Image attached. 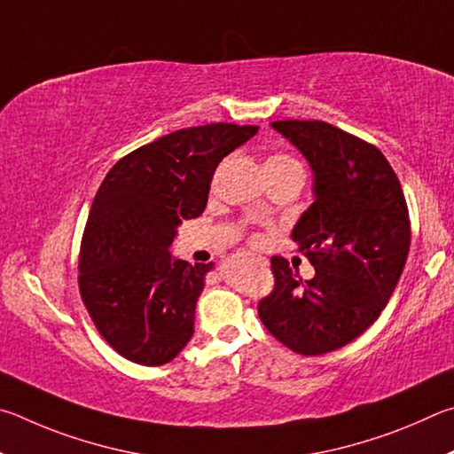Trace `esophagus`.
Here are the masks:
<instances>
[{
	"label": "esophagus",
	"mask_w": 454,
	"mask_h": 454,
	"mask_svg": "<svg viewBox=\"0 0 454 454\" xmlns=\"http://www.w3.org/2000/svg\"><path fill=\"white\" fill-rule=\"evenodd\" d=\"M251 259L257 261V263H261V265H267V259L261 257V255H251Z\"/></svg>",
	"instance_id": "obj_1"
}]
</instances>
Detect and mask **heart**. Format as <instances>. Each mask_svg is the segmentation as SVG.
I'll use <instances>...</instances> for the list:
<instances>
[{"mask_svg": "<svg viewBox=\"0 0 454 454\" xmlns=\"http://www.w3.org/2000/svg\"><path fill=\"white\" fill-rule=\"evenodd\" d=\"M291 169L303 171V167H301L297 159H293L289 155H283V153L271 155L265 163V171H291Z\"/></svg>", "mask_w": 454, "mask_h": 454, "instance_id": "1", "label": "heart"}]
</instances>
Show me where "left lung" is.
I'll return each instance as SVG.
<instances>
[{
  "mask_svg": "<svg viewBox=\"0 0 454 454\" xmlns=\"http://www.w3.org/2000/svg\"><path fill=\"white\" fill-rule=\"evenodd\" d=\"M313 171L315 201L293 241L315 267L301 281L271 259L275 289L259 303L273 337L299 355H325L361 337L391 299L411 247L409 209L377 147L325 121H273Z\"/></svg>",
  "mask_w": 454,
  "mask_h": 454,
  "instance_id": "1",
  "label": "left lung"
}]
</instances>
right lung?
Wrapping results in <instances>:
<instances>
[{
  "instance_id": "right-lung-1",
  "label": "right lung",
  "mask_w": 454,
  "mask_h": 454,
  "mask_svg": "<svg viewBox=\"0 0 454 454\" xmlns=\"http://www.w3.org/2000/svg\"><path fill=\"white\" fill-rule=\"evenodd\" d=\"M257 125L189 127L111 167L79 253V291L101 337L137 364L177 356L195 331L197 299L213 263L173 257L177 227L205 211L213 173Z\"/></svg>"
}]
</instances>
